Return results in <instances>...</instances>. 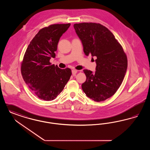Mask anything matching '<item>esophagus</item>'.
<instances>
[{
    "label": "esophagus",
    "mask_w": 150,
    "mask_h": 150,
    "mask_svg": "<svg viewBox=\"0 0 150 150\" xmlns=\"http://www.w3.org/2000/svg\"><path fill=\"white\" fill-rule=\"evenodd\" d=\"M78 72V71L76 70H75V69H74V70H72V74L73 75H75L76 73Z\"/></svg>",
    "instance_id": "esophagus-1"
}]
</instances>
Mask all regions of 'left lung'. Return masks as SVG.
I'll list each match as a JSON object with an SVG mask.
<instances>
[{
    "label": "left lung",
    "instance_id": "8db88e82",
    "mask_svg": "<svg viewBox=\"0 0 150 150\" xmlns=\"http://www.w3.org/2000/svg\"><path fill=\"white\" fill-rule=\"evenodd\" d=\"M74 27L85 55L96 57V72L83 70L86 79L82 89L95 102L105 100L114 95L125 78L128 64L126 54L113 34L102 24L81 23Z\"/></svg>",
    "mask_w": 150,
    "mask_h": 150
}]
</instances>
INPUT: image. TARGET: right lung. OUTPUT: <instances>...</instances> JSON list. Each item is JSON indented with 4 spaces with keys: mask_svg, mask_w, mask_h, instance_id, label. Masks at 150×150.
Returning <instances> with one entry per match:
<instances>
[{
    "mask_svg": "<svg viewBox=\"0 0 150 150\" xmlns=\"http://www.w3.org/2000/svg\"><path fill=\"white\" fill-rule=\"evenodd\" d=\"M70 25L52 24L39 30L26 50L21 65L25 83L42 100L54 99L63 90L72 74L71 69L51 65L60 37Z\"/></svg>",
    "mask_w": 150,
    "mask_h": 150,
    "instance_id": "1",
    "label": "right lung"
}]
</instances>
